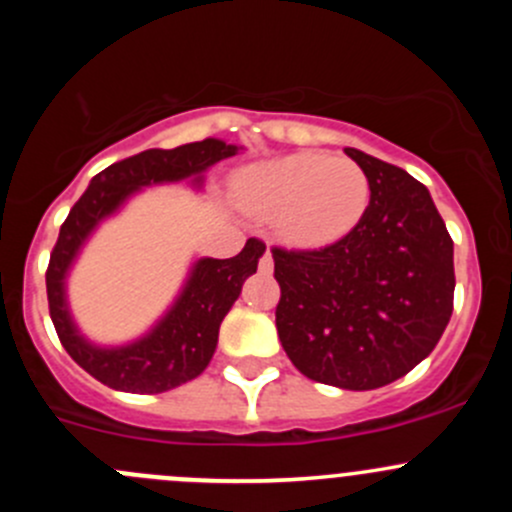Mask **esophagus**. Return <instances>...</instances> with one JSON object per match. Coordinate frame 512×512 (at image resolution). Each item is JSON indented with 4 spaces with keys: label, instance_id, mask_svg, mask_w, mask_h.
I'll list each match as a JSON object with an SVG mask.
<instances>
[{
    "label": "esophagus",
    "instance_id": "esophagus-1",
    "mask_svg": "<svg viewBox=\"0 0 512 512\" xmlns=\"http://www.w3.org/2000/svg\"><path fill=\"white\" fill-rule=\"evenodd\" d=\"M272 270H275V262H272V252L265 250V255L260 257V272H265V275H272Z\"/></svg>",
    "mask_w": 512,
    "mask_h": 512
}]
</instances>
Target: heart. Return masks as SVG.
<instances>
[{
	"label": "heart",
	"mask_w": 512,
	"mask_h": 512,
	"mask_svg": "<svg viewBox=\"0 0 512 512\" xmlns=\"http://www.w3.org/2000/svg\"><path fill=\"white\" fill-rule=\"evenodd\" d=\"M235 195L252 213L277 218L292 245L324 247L359 225L371 185L352 158L302 151L247 168L235 180Z\"/></svg>",
	"instance_id": "1"
}]
</instances>
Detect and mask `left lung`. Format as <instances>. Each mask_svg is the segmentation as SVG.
<instances>
[{
	"label": "left lung",
	"mask_w": 512,
	"mask_h": 512,
	"mask_svg": "<svg viewBox=\"0 0 512 512\" xmlns=\"http://www.w3.org/2000/svg\"><path fill=\"white\" fill-rule=\"evenodd\" d=\"M371 185L349 235L322 250L275 247L277 334L307 379L369 391L409 374L453 312V240L426 185L344 148Z\"/></svg>",
	"instance_id": "1"
}]
</instances>
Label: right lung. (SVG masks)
Here are the masks:
<instances>
[{
    "instance_id": "right-lung-1",
    "label": "right lung",
    "mask_w": 512,
    "mask_h": 512,
    "mask_svg": "<svg viewBox=\"0 0 512 512\" xmlns=\"http://www.w3.org/2000/svg\"><path fill=\"white\" fill-rule=\"evenodd\" d=\"M237 151H242V146H232L220 138H205L170 151L151 148L138 156L118 160L91 178L86 193L61 225L46 270L51 322L71 359L101 384L131 394H163L203 374L218 347L220 324L240 297L247 277L257 272L265 245L250 237L240 255L230 260H195L188 280L168 312L141 339L121 347H98L89 342L71 317L66 277L81 247L86 245L91 232L118 213L138 190L178 180H188L193 188H203L205 170L223 158L235 156Z\"/></svg>"
}]
</instances>
